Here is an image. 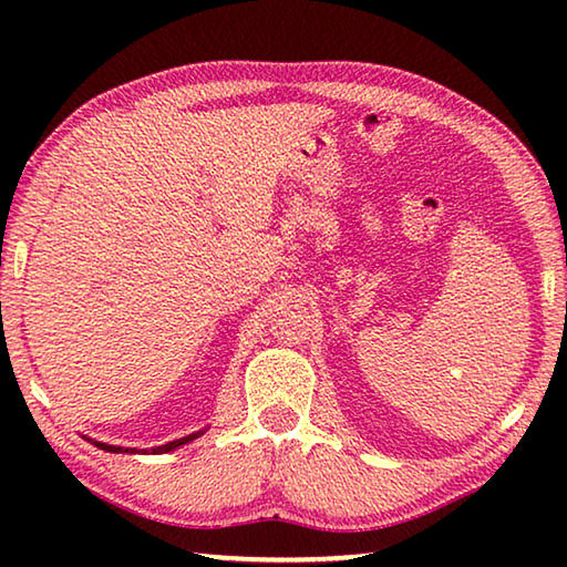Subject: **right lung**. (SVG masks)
Segmentation results:
<instances>
[{
  "label": "right lung",
  "instance_id": "add662e5",
  "mask_svg": "<svg viewBox=\"0 0 567 567\" xmlns=\"http://www.w3.org/2000/svg\"><path fill=\"white\" fill-rule=\"evenodd\" d=\"M203 435V430H199V433H192V435H187V437H179V440H172V443H167V445H159V447H150V450H142V453L145 455H162V453H169V450H175V447H179V445H185V443H189V440H195V437H199ZM90 440V437H87ZM94 445H97L100 450H107V453H140L137 447H117V445H107V443H97V440H92Z\"/></svg>",
  "mask_w": 567,
  "mask_h": 567
}]
</instances>
